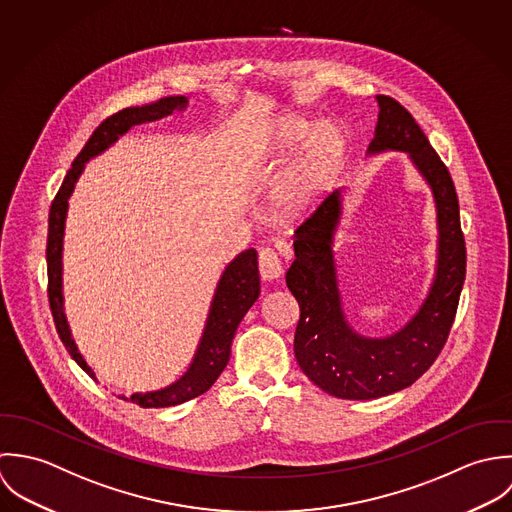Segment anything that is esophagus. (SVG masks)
<instances>
[{
	"mask_svg": "<svg viewBox=\"0 0 512 512\" xmlns=\"http://www.w3.org/2000/svg\"><path fill=\"white\" fill-rule=\"evenodd\" d=\"M259 273L263 281H275L283 275V261L269 247L259 251Z\"/></svg>",
	"mask_w": 512,
	"mask_h": 512,
	"instance_id": "esophagus-1",
	"label": "esophagus"
}]
</instances>
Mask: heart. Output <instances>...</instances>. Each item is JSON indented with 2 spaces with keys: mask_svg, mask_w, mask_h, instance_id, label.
Masks as SVG:
<instances>
[{
  "mask_svg": "<svg viewBox=\"0 0 512 512\" xmlns=\"http://www.w3.org/2000/svg\"><path fill=\"white\" fill-rule=\"evenodd\" d=\"M305 140L308 142L303 156L285 176L275 196L279 215L287 219L303 217L316 207L344 154V134L338 126L324 122L314 128L312 122L301 116L277 122L265 154L275 162H285Z\"/></svg>",
  "mask_w": 512,
  "mask_h": 512,
  "instance_id": "obj_1",
  "label": "heart"
}]
</instances>
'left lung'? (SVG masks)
I'll return each instance as SVG.
<instances>
[{
	"mask_svg": "<svg viewBox=\"0 0 512 512\" xmlns=\"http://www.w3.org/2000/svg\"><path fill=\"white\" fill-rule=\"evenodd\" d=\"M376 101L380 112L368 154L408 152L425 178L437 209V267L423 305L408 324L392 336L368 338L348 324L338 291L332 243L342 213L340 190L297 227V259L287 271V287L301 308L295 356L310 382L342 400L400 392L429 370L447 342L467 267L459 200L447 166L402 104L386 95Z\"/></svg>",
	"mask_w": 512,
	"mask_h": 512,
	"instance_id": "left-lung-1",
	"label": "left lung"
}]
</instances>
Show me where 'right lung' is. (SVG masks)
<instances>
[{"label":"right lung","instance_id":"obj_1","mask_svg":"<svg viewBox=\"0 0 512 512\" xmlns=\"http://www.w3.org/2000/svg\"><path fill=\"white\" fill-rule=\"evenodd\" d=\"M186 106H188L186 97H164L156 103L122 108L116 114L108 116L93 132V136L89 138L81 154L75 158L71 170L67 172L49 209V233H47L49 305H51L53 320H55L61 342L65 344L71 358L93 380H97V376L87 364V360L83 358V354L79 352L63 310V235H65L69 198L75 190L79 176L85 170V164L91 158L103 154L106 148H110L132 126L160 120L164 116H170L174 110H184ZM259 291H261V283H259V269H257V251L245 249L225 267L223 275L219 277L209 314L205 320L204 334L200 338L198 350L194 354V360L188 372L168 388L146 392V394H132L130 398L126 396H118V398L128 400L140 408H170L202 396L213 386V382L219 378V374L227 366L235 330L243 320V316L247 314V310L257 301Z\"/></svg>","mask_w":512,"mask_h":512}]
</instances>
